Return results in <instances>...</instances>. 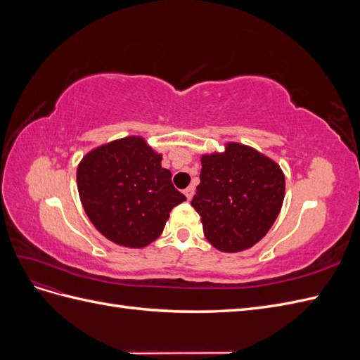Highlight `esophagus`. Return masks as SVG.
<instances>
[{"mask_svg":"<svg viewBox=\"0 0 360 360\" xmlns=\"http://www.w3.org/2000/svg\"><path fill=\"white\" fill-rule=\"evenodd\" d=\"M193 193H195V188H193V186H189V188H186V189H184V195H186V198H188V201H191V200H192V197H193Z\"/></svg>","mask_w":360,"mask_h":360,"instance_id":"esophagus-1","label":"esophagus"}]
</instances>
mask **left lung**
<instances>
[{"instance_id":"1","label":"left lung","mask_w":360,"mask_h":360,"mask_svg":"<svg viewBox=\"0 0 360 360\" xmlns=\"http://www.w3.org/2000/svg\"><path fill=\"white\" fill-rule=\"evenodd\" d=\"M201 183L191 201L204 236L221 252H242L275 224L285 197V177L258 150L226 143L224 151L201 156Z\"/></svg>"}]
</instances>
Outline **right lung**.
<instances>
[{"label": "right lung", "mask_w": 360, "mask_h": 360, "mask_svg": "<svg viewBox=\"0 0 360 360\" xmlns=\"http://www.w3.org/2000/svg\"><path fill=\"white\" fill-rule=\"evenodd\" d=\"M160 162L143 136L111 141L82 158L76 169L79 198L108 240L144 248L162 234L174 207L186 201Z\"/></svg>", "instance_id": "add662e5"}]
</instances>
